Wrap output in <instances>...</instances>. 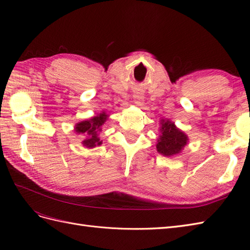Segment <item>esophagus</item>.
<instances>
[{"mask_svg":"<svg viewBox=\"0 0 250 250\" xmlns=\"http://www.w3.org/2000/svg\"><path fill=\"white\" fill-rule=\"evenodd\" d=\"M133 99L135 100V102L138 103L139 106H143V105H144L143 95L139 92V90H135V92H133Z\"/></svg>","mask_w":250,"mask_h":250,"instance_id":"esophagus-1","label":"esophagus"}]
</instances>
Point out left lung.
Returning a JSON list of instances; mask_svg holds the SVG:
<instances>
[{
    "instance_id": "1",
    "label": "left lung",
    "mask_w": 250,
    "mask_h": 250,
    "mask_svg": "<svg viewBox=\"0 0 250 250\" xmlns=\"http://www.w3.org/2000/svg\"><path fill=\"white\" fill-rule=\"evenodd\" d=\"M161 134L157 140L156 150L165 156H173L181 152L188 141V135L169 120H161Z\"/></svg>"
}]
</instances>
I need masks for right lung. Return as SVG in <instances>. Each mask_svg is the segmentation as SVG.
<instances>
[{"label": "right lung", "mask_w": 250, "mask_h": 250, "mask_svg": "<svg viewBox=\"0 0 250 250\" xmlns=\"http://www.w3.org/2000/svg\"><path fill=\"white\" fill-rule=\"evenodd\" d=\"M107 118L108 115L103 111L100 115L86 121H82V122L75 125V131L79 134L85 135L84 141H82L83 146L86 148H94L101 145L102 141L99 139L98 132L102 130V126L106 122Z\"/></svg>", "instance_id": "1"}]
</instances>
